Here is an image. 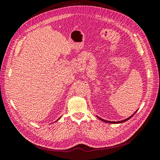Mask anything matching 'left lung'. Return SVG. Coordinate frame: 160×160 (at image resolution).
<instances>
[{"label":"left lung","instance_id":"left-lung-1","mask_svg":"<svg viewBox=\"0 0 160 160\" xmlns=\"http://www.w3.org/2000/svg\"><path fill=\"white\" fill-rule=\"evenodd\" d=\"M136 111H135V112L132 115H131L129 118H127V119H124V120H123V121H119V122H110V121H107V120H105V119H101V118H99L98 116H97V117H98L99 119H101V121H103V122H106V123H123V122H126V121H128V120H129L130 118H132L133 116L135 115V113H136Z\"/></svg>","mask_w":160,"mask_h":160}]
</instances>
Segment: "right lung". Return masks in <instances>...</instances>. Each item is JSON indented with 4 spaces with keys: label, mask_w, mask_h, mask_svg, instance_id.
Returning a JSON list of instances; mask_svg holds the SVG:
<instances>
[{
    "label": "right lung",
    "mask_w": 160,
    "mask_h": 160,
    "mask_svg": "<svg viewBox=\"0 0 160 160\" xmlns=\"http://www.w3.org/2000/svg\"><path fill=\"white\" fill-rule=\"evenodd\" d=\"M59 119H60V118H59ZM57 120H58V119H57Z\"/></svg>",
    "instance_id": "right-lung-1"
}]
</instances>
